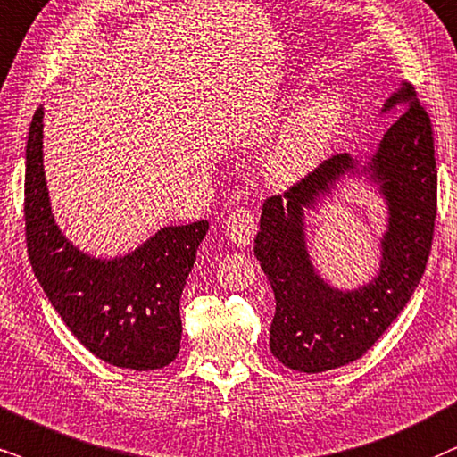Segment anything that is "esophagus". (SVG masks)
Here are the masks:
<instances>
[{
  "mask_svg": "<svg viewBox=\"0 0 457 457\" xmlns=\"http://www.w3.org/2000/svg\"><path fill=\"white\" fill-rule=\"evenodd\" d=\"M255 232H257V217L255 212L246 209V206L236 209L232 215L228 217V221H225V236L238 246L251 245L253 238H255Z\"/></svg>",
  "mask_w": 457,
  "mask_h": 457,
  "instance_id": "obj_1",
  "label": "esophagus"
}]
</instances>
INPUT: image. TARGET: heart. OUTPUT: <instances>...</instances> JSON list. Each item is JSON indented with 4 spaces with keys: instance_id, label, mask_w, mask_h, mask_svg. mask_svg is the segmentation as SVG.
<instances>
[{
    "instance_id": "1",
    "label": "heart",
    "mask_w": 457,
    "mask_h": 457,
    "mask_svg": "<svg viewBox=\"0 0 457 457\" xmlns=\"http://www.w3.org/2000/svg\"><path fill=\"white\" fill-rule=\"evenodd\" d=\"M342 118L344 107L337 96H319L297 107L263 155V177L271 186L303 179L325 158Z\"/></svg>"
}]
</instances>
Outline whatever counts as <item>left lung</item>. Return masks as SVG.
I'll use <instances>...</instances> for the list:
<instances>
[{
	"instance_id": "1",
	"label": "left lung",
	"mask_w": 457,
	"mask_h": 457,
	"mask_svg": "<svg viewBox=\"0 0 457 457\" xmlns=\"http://www.w3.org/2000/svg\"><path fill=\"white\" fill-rule=\"evenodd\" d=\"M396 105L405 112L365 166L348 154H335L285 195L263 202L255 257L276 297L270 350L288 369L320 373L361 358L401 314L424 276L436 219L435 138L411 86L403 84L382 112ZM345 174H367L389 204L380 271L354 292H339L320 278L303 223V211L313 208Z\"/></svg>"
}]
</instances>
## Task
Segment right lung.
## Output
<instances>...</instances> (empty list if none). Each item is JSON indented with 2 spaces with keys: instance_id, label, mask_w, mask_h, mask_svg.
<instances>
[{
  "instance_id": "1",
  "label": "right lung",
  "mask_w": 457,
  "mask_h": 457,
  "mask_svg": "<svg viewBox=\"0 0 457 457\" xmlns=\"http://www.w3.org/2000/svg\"><path fill=\"white\" fill-rule=\"evenodd\" d=\"M44 107L27 138L25 234L36 278L79 344L115 367L152 371L181 345L183 287L209 221L162 228L124 257L96 259L75 248L50 209L44 175Z\"/></svg>"
}]
</instances>
